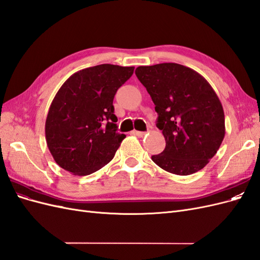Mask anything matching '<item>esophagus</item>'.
Segmentation results:
<instances>
[{"label": "esophagus", "mask_w": 260, "mask_h": 260, "mask_svg": "<svg viewBox=\"0 0 260 260\" xmlns=\"http://www.w3.org/2000/svg\"><path fill=\"white\" fill-rule=\"evenodd\" d=\"M132 135H135V136H137V137H139V138H142V137H144V136H145V132L133 130V131H132Z\"/></svg>", "instance_id": "esophagus-1"}]
</instances>
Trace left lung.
Returning <instances> with one entry per match:
<instances>
[{
	"instance_id": "obj_1",
	"label": "left lung",
	"mask_w": 260,
	"mask_h": 260,
	"mask_svg": "<svg viewBox=\"0 0 260 260\" xmlns=\"http://www.w3.org/2000/svg\"><path fill=\"white\" fill-rule=\"evenodd\" d=\"M136 75L154 102L156 125L166 140L152 160L179 176L203 169L225 135L223 108L214 89L195 70L176 62L140 66Z\"/></svg>"
}]
</instances>
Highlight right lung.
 <instances>
[{
	"instance_id": "1",
	"label": "right lung",
	"mask_w": 260,
	"mask_h": 260,
	"mask_svg": "<svg viewBox=\"0 0 260 260\" xmlns=\"http://www.w3.org/2000/svg\"><path fill=\"white\" fill-rule=\"evenodd\" d=\"M135 67L102 64L70 76L60 86L45 121L54 160L75 176H88L111 161L124 135L117 132L113 101Z\"/></svg>"
}]
</instances>
